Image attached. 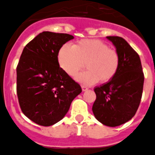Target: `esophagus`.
<instances>
[{
	"instance_id": "34e87169",
	"label": "esophagus",
	"mask_w": 155,
	"mask_h": 155,
	"mask_svg": "<svg viewBox=\"0 0 155 155\" xmlns=\"http://www.w3.org/2000/svg\"><path fill=\"white\" fill-rule=\"evenodd\" d=\"M82 90H83V92L87 91V90H89V88L86 87V86H82Z\"/></svg>"
}]
</instances>
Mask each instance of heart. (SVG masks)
<instances>
[{"label":"heart","mask_w":155,"mask_h":155,"mask_svg":"<svg viewBox=\"0 0 155 155\" xmlns=\"http://www.w3.org/2000/svg\"><path fill=\"white\" fill-rule=\"evenodd\" d=\"M57 58L61 69L71 77L76 76L86 62L87 71L76 78L83 85L111 80L120 65L119 53L100 39H82L72 46L63 45L58 50Z\"/></svg>","instance_id":"obj_1"}]
</instances>
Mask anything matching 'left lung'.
Wrapping results in <instances>:
<instances>
[{
  "mask_svg": "<svg viewBox=\"0 0 155 155\" xmlns=\"http://www.w3.org/2000/svg\"><path fill=\"white\" fill-rule=\"evenodd\" d=\"M120 57L118 72L111 80L94 88L95 117L108 127H117L136 114L142 97L143 72L138 54L123 38L107 36Z\"/></svg>",
  "mask_w": 155,
  "mask_h": 155,
  "instance_id": "1",
  "label": "left lung"
}]
</instances>
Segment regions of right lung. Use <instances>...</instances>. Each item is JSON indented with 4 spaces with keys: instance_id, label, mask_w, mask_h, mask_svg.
<instances>
[{
    "instance_id": "1",
    "label": "right lung",
    "mask_w": 155,
    "mask_h": 155,
    "mask_svg": "<svg viewBox=\"0 0 155 155\" xmlns=\"http://www.w3.org/2000/svg\"><path fill=\"white\" fill-rule=\"evenodd\" d=\"M74 37L43 31L26 45L17 66V94L23 114L48 127L62 119L81 86L59 66L58 51Z\"/></svg>"
}]
</instances>
